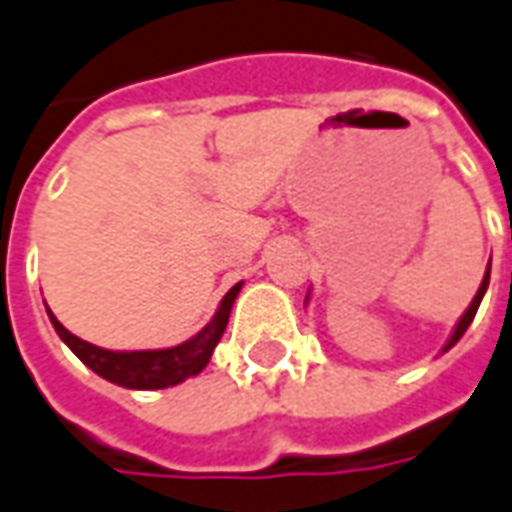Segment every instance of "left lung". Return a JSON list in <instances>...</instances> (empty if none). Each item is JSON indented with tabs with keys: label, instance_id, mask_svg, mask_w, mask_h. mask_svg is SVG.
Instances as JSON below:
<instances>
[{
	"label": "left lung",
	"instance_id": "obj_1",
	"mask_svg": "<svg viewBox=\"0 0 512 512\" xmlns=\"http://www.w3.org/2000/svg\"><path fill=\"white\" fill-rule=\"evenodd\" d=\"M488 282H491V266H488V271H485V277H482V285H480V291H477V296L471 299V305H468V310L463 313V318L457 321V327L455 332H452V338H449V343L443 346V349H452L460 338H463V332L468 330V324L474 321V316H477V307H480L482 302V296H485V291H488Z\"/></svg>",
	"mask_w": 512,
	"mask_h": 512
}]
</instances>
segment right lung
<instances>
[{"instance_id": "obj_1", "label": "right lung", "mask_w": 512, "mask_h": 512, "mask_svg": "<svg viewBox=\"0 0 512 512\" xmlns=\"http://www.w3.org/2000/svg\"><path fill=\"white\" fill-rule=\"evenodd\" d=\"M238 291H241V282L232 285L230 293L221 299L216 316L210 318V324L202 332H196L191 341L171 346V349H149V352H110V349L94 346V343L71 335L52 316V310H46V313H49V321H52L57 335L63 338V343L99 377H105L107 382H116L121 388H132V391H157V388H169V385H177L188 377H196L210 363L216 343L221 341V335L227 330L232 302H235Z\"/></svg>"}]
</instances>
